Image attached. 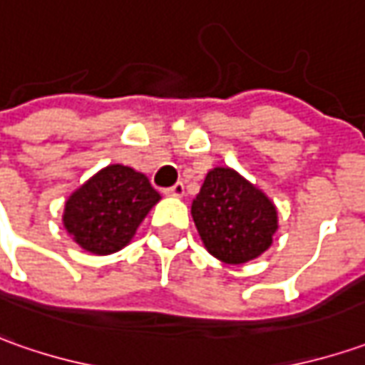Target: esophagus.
Masks as SVG:
<instances>
[{
  "instance_id": "34e87169",
  "label": "esophagus",
  "mask_w": 365,
  "mask_h": 365,
  "mask_svg": "<svg viewBox=\"0 0 365 365\" xmlns=\"http://www.w3.org/2000/svg\"><path fill=\"white\" fill-rule=\"evenodd\" d=\"M185 194V187H183L182 182H178L175 185H171L165 190V195H173V197H182Z\"/></svg>"
}]
</instances>
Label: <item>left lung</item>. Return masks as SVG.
Here are the masks:
<instances>
[{
    "instance_id": "8db88e82",
    "label": "left lung",
    "mask_w": 365,
    "mask_h": 365,
    "mask_svg": "<svg viewBox=\"0 0 365 365\" xmlns=\"http://www.w3.org/2000/svg\"><path fill=\"white\" fill-rule=\"evenodd\" d=\"M192 218L207 252L226 264L260 257L279 228L274 204L230 168L207 171L192 202Z\"/></svg>"
}]
</instances>
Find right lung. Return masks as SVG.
I'll return each instance as SVG.
<instances>
[{"mask_svg":"<svg viewBox=\"0 0 365 365\" xmlns=\"http://www.w3.org/2000/svg\"><path fill=\"white\" fill-rule=\"evenodd\" d=\"M161 195L147 175L127 165H107L70 195L64 228L93 255H113L131 242L139 224Z\"/></svg>","mask_w":365,"mask_h":365,"instance_id":"1","label":"right lung"}]
</instances>
